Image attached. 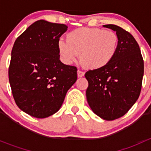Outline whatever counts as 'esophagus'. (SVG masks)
Here are the masks:
<instances>
[{
  "mask_svg": "<svg viewBox=\"0 0 151 151\" xmlns=\"http://www.w3.org/2000/svg\"><path fill=\"white\" fill-rule=\"evenodd\" d=\"M84 75H85V72L80 71V70H78V71H77V77H82Z\"/></svg>",
  "mask_w": 151,
  "mask_h": 151,
  "instance_id": "esophagus-1",
  "label": "esophagus"
}]
</instances>
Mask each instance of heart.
<instances>
[{"label":"heart","instance_id":"1","mask_svg":"<svg viewBox=\"0 0 151 151\" xmlns=\"http://www.w3.org/2000/svg\"><path fill=\"white\" fill-rule=\"evenodd\" d=\"M118 37L114 32L99 28H82L67 35V41L60 39L58 47L66 64L80 60L90 69H99L109 64L118 48Z\"/></svg>","mask_w":151,"mask_h":151}]
</instances>
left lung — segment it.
I'll use <instances>...</instances> for the list:
<instances>
[{"instance_id":"8db88e82","label":"left lung","mask_w":151,"mask_h":151,"mask_svg":"<svg viewBox=\"0 0 151 151\" xmlns=\"http://www.w3.org/2000/svg\"><path fill=\"white\" fill-rule=\"evenodd\" d=\"M103 27L116 32L119 43L112 61L85 73L86 98L93 112L106 121L123 116L140 94L144 62L140 49L129 32L115 25Z\"/></svg>"}]
</instances>
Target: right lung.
<instances>
[{"instance_id":"add662e5","label":"right lung","mask_w":151,"mask_h":151,"mask_svg":"<svg viewBox=\"0 0 151 151\" xmlns=\"http://www.w3.org/2000/svg\"><path fill=\"white\" fill-rule=\"evenodd\" d=\"M67 29L41 19L14 44L9 80L17 105L30 116L45 118L57 112L77 81V68L60 60L58 44Z\"/></svg>"}]
</instances>
